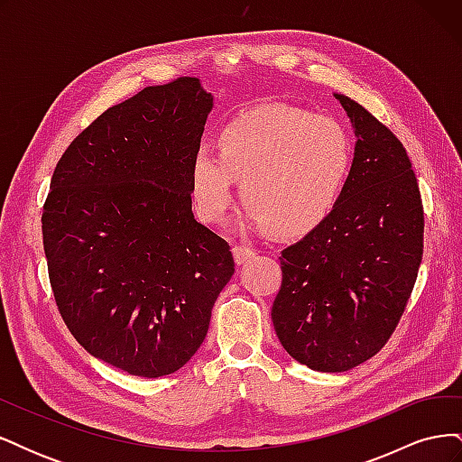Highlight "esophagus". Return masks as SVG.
Returning <instances> with one entry per match:
<instances>
[{"instance_id": "esophagus-1", "label": "esophagus", "mask_w": 462, "mask_h": 462, "mask_svg": "<svg viewBox=\"0 0 462 462\" xmlns=\"http://www.w3.org/2000/svg\"><path fill=\"white\" fill-rule=\"evenodd\" d=\"M256 256V253L250 246H245V245H239V246H233V258L236 263H245L248 260H253Z\"/></svg>"}]
</instances>
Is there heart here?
<instances>
[{"label": "heart", "mask_w": 462, "mask_h": 462, "mask_svg": "<svg viewBox=\"0 0 462 462\" xmlns=\"http://www.w3.org/2000/svg\"><path fill=\"white\" fill-rule=\"evenodd\" d=\"M216 148L190 162V197L206 223H219L241 180L245 226L282 239L316 231L339 206L353 171V141L329 116L292 106L258 107L226 121Z\"/></svg>", "instance_id": "1"}]
</instances>
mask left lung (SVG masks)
Here are the masks:
<instances>
[{"label":"left lung","mask_w":462,"mask_h":462,"mask_svg":"<svg viewBox=\"0 0 462 462\" xmlns=\"http://www.w3.org/2000/svg\"><path fill=\"white\" fill-rule=\"evenodd\" d=\"M356 134L331 217L282 250L272 321L285 351L318 372L380 353L407 309L424 250V206L407 150L366 107L335 94Z\"/></svg>","instance_id":"obj_1"}]
</instances>
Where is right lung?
<instances>
[{"label": "right lung", "instance_id": "add662e5", "mask_svg": "<svg viewBox=\"0 0 462 462\" xmlns=\"http://www.w3.org/2000/svg\"><path fill=\"white\" fill-rule=\"evenodd\" d=\"M214 97L199 79L146 87L67 146L42 209L55 304L87 351L160 377L202 345L235 272L190 208V162Z\"/></svg>", "mask_w": 462, "mask_h": 462}]
</instances>
